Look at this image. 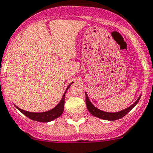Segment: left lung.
I'll return each instance as SVG.
<instances>
[{"instance_id":"1","label":"left lung","mask_w":153,"mask_h":153,"mask_svg":"<svg viewBox=\"0 0 153 153\" xmlns=\"http://www.w3.org/2000/svg\"><path fill=\"white\" fill-rule=\"evenodd\" d=\"M140 98L141 95H139V97L137 99V100L135 101L132 105H130L129 107H128L127 108H125V109L121 110V111H116V112H108V111H102V110H100L98 108H96V107L90 102L89 99H88V97L87 95V93L85 92L86 106H87V108L88 110V111H89L91 115L97 117V118H99V119L108 121H114L117 120V119H122L123 117H124L126 114H128V112H129V111L137 105Z\"/></svg>"}]
</instances>
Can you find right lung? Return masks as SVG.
<instances>
[{
    "instance_id": "1",
    "label": "right lung",
    "mask_w": 153,
    "mask_h": 153,
    "mask_svg": "<svg viewBox=\"0 0 153 153\" xmlns=\"http://www.w3.org/2000/svg\"><path fill=\"white\" fill-rule=\"evenodd\" d=\"M73 82L70 83L68 85V86L66 88L65 91L64 93L63 96H62V99L59 102L58 105H57L55 107L52 108V109L49 110L47 111H44V112H30V111H25V110L21 109V108H18V106L15 107L19 110L21 112L24 114L25 116H27V118H29L31 120L37 121V122H40V123H48V122H51V121L54 120L55 119L58 118L59 116L62 115V114L63 113L64 111V105H65V93L67 91V90L68 89L71 85L72 84Z\"/></svg>"
}]
</instances>
